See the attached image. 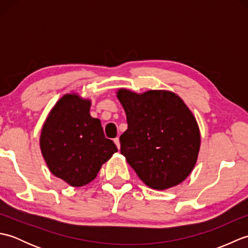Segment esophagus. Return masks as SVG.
<instances>
[{
  "mask_svg": "<svg viewBox=\"0 0 248 248\" xmlns=\"http://www.w3.org/2000/svg\"><path fill=\"white\" fill-rule=\"evenodd\" d=\"M114 143L116 144V146H117V148L120 149V141H119V138H116L114 139Z\"/></svg>",
  "mask_w": 248,
  "mask_h": 248,
  "instance_id": "esophagus-1",
  "label": "esophagus"
}]
</instances>
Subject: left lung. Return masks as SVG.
I'll return each mask as SVG.
<instances>
[{"mask_svg": "<svg viewBox=\"0 0 248 248\" xmlns=\"http://www.w3.org/2000/svg\"><path fill=\"white\" fill-rule=\"evenodd\" d=\"M117 98L127 115L120 152L146 186L167 189L187 178L196 164L200 132L183 100L168 91L136 93L120 88Z\"/></svg>", "mask_w": 248, "mask_h": 248, "instance_id": "8db88e82", "label": "left lung"}]
</instances>
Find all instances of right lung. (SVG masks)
Masks as SVG:
<instances>
[{"label":"right lung","mask_w":248,"mask_h":248,"mask_svg":"<svg viewBox=\"0 0 248 248\" xmlns=\"http://www.w3.org/2000/svg\"><path fill=\"white\" fill-rule=\"evenodd\" d=\"M92 101L77 93L62 96L51 109L40 135V149L50 171L71 186L97 177L117 147L105 139L98 118L89 114Z\"/></svg>","instance_id":"1"}]
</instances>
